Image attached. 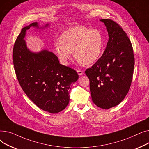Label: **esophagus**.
Wrapping results in <instances>:
<instances>
[{
	"label": "esophagus",
	"instance_id": "1",
	"mask_svg": "<svg viewBox=\"0 0 149 149\" xmlns=\"http://www.w3.org/2000/svg\"><path fill=\"white\" fill-rule=\"evenodd\" d=\"M77 72L78 74H79L80 76H81V75H82L83 74V71H81V70H77Z\"/></svg>",
	"mask_w": 149,
	"mask_h": 149
}]
</instances>
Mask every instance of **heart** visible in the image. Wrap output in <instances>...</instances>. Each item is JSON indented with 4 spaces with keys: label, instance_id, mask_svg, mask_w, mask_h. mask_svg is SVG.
<instances>
[{
    "label": "heart",
    "instance_id": "b5f03b06",
    "mask_svg": "<svg viewBox=\"0 0 149 149\" xmlns=\"http://www.w3.org/2000/svg\"><path fill=\"white\" fill-rule=\"evenodd\" d=\"M104 45V38L99 29L79 26L64 31L54 46L61 63L67 66L72 52L83 65L94 63L102 54Z\"/></svg>",
    "mask_w": 149,
    "mask_h": 149
}]
</instances>
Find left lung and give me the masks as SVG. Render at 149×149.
<instances>
[{
	"instance_id": "8db88e82",
	"label": "left lung",
	"mask_w": 149,
	"mask_h": 149,
	"mask_svg": "<svg viewBox=\"0 0 149 149\" xmlns=\"http://www.w3.org/2000/svg\"><path fill=\"white\" fill-rule=\"evenodd\" d=\"M100 21L106 27L109 40L102 56L85 73L93 103L108 109L119 104L128 93L135 59L131 42L121 26L110 19Z\"/></svg>"
}]
</instances>
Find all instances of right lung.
<instances>
[{
    "instance_id": "add662e5",
    "label": "right lung",
    "mask_w": 149,
    "mask_h": 149,
    "mask_svg": "<svg viewBox=\"0 0 149 149\" xmlns=\"http://www.w3.org/2000/svg\"><path fill=\"white\" fill-rule=\"evenodd\" d=\"M40 27L37 22L22 29L14 43L13 60L14 70L22 89L39 108L51 113L63 110L69 102L70 86L79 79L75 70L60 64L58 57L46 49L33 52L25 38L31 27Z\"/></svg>"
}]
</instances>
